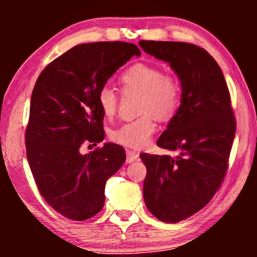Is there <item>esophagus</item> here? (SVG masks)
Here are the masks:
<instances>
[{
	"label": "esophagus",
	"mask_w": 257,
	"mask_h": 257,
	"mask_svg": "<svg viewBox=\"0 0 257 257\" xmlns=\"http://www.w3.org/2000/svg\"><path fill=\"white\" fill-rule=\"evenodd\" d=\"M137 160H139L138 152H136V151H131V150L126 151V163L131 164V163H135Z\"/></svg>",
	"instance_id": "1"
}]
</instances>
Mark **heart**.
Listing matches in <instances>:
<instances>
[{"label": "heart", "instance_id": "1", "mask_svg": "<svg viewBox=\"0 0 257 257\" xmlns=\"http://www.w3.org/2000/svg\"><path fill=\"white\" fill-rule=\"evenodd\" d=\"M124 92L140 93L139 112L144 113L111 132L114 143L128 149H143L157 130L154 115L161 120L173 117L181 103L180 84L173 76L164 75L161 69L149 64H135L119 77ZM98 104L105 118L117 112L118 96L111 87L103 86L98 93Z\"/></svg>", "mask_w": 257, "mask_h": 257}]
</instances>
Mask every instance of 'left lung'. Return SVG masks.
I'll use <instances>...</instances> for the list:
<instances>
[{
  "instance_id": "left-lung-1",
  "label": "left lung",
  "mask_w": 257,
  "mask_h": 257,
  "mask_svg": "<svg viewBox=\"0 0 257 257\" xmlns=\"http://www.w3.org/2000/svg\"><path fill=\"white\" fill-rule=\"evenodd\" d=\"M139 45L167 62L181 84L180 106L157 142L177 154H140L146 207L163 222L177 223L202 209L222 184L236 121L223 73L205 49L184 42Z\"/></svg>"
}]
</instances>
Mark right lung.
<instances>
[{
  "label": "right lung",
  "instance_id": "add662e5",
  "mask_svg": "<svg viewBox=\"0 0 257 257\" xmlns=\"http://www.w3.org/2000/svg\"><path fill=\"white\" fill-rule=\"evenodd\" d=\"M133 56H140L139 48L125 42L76 45L51 62L34 86L28 163L45 201L70 220L84 221L100 212L105 184L126 160L125 150L113 143L89 154L79 149L103 142L98 93Z\"/></svg>",
  "mask_w": 257,
  "mask_h": 257
}]
</instances>
